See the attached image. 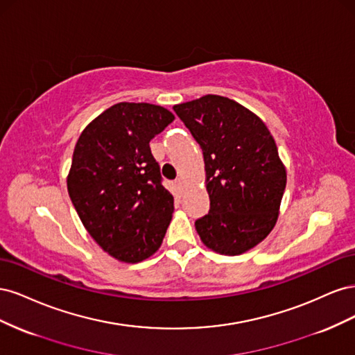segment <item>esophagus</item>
<instances>
[{
    "instance_id": "34e87169",
    "label": "esophagus",
    "mask_w": 355,
    "mask_h": 355,
    "mask_svg": "<svg viewBox=\"0 0 355 355\" xmlns=\"http://www.w3.org/2000/svg\"><path fill=\"white\" fill-rule=\"evenodd\" d=\"M176 187H178L179 189H184V187H185V180L182 179V178H178V179H176Z\"/></svg>"
}]
</instances>
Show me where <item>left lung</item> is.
I'll use <instances>...</instances> for the list:
<instances>
[{
    "mask_svg": "<svg viewBox=\"0 0 355 355\" xmlns=\"http://www.w3.org/2000/svg\"><path fill=\"white\" fill-rule=\"evenodd\" d=\"M173 110L202 149L210 210L196 220L201 241L228 256L253 249L275 227L287 182L272 135L256 114L223 96Z\"/></svg>",
    "mask_w": 355,
    "mask_h": 355,
    "instance_id": "obj_1",
    "label": "left lung"
}]
</instances>
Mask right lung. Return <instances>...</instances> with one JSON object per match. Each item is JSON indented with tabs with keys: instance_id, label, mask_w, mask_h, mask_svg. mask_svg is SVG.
I'll use <instances>...</instances> for the list:
<instances>
[{
	"instance_id": "1",
	"label": "right lung",
	"mask_w": 355,
	"mask_h": 355,
	"mask_svg": "<svg viewBox=\"0 0 355 355\" xmlns=\"http://www.w3.org/2000/svg\"><path fill=\"white\" fill-rule=\"evenodd\" d=\"M175 120L163 106L120 102L84 128L67 179L84 228L102 249L125 263L158 249L173 213L149 142Z\"/></svg>"
}]
</instances>
